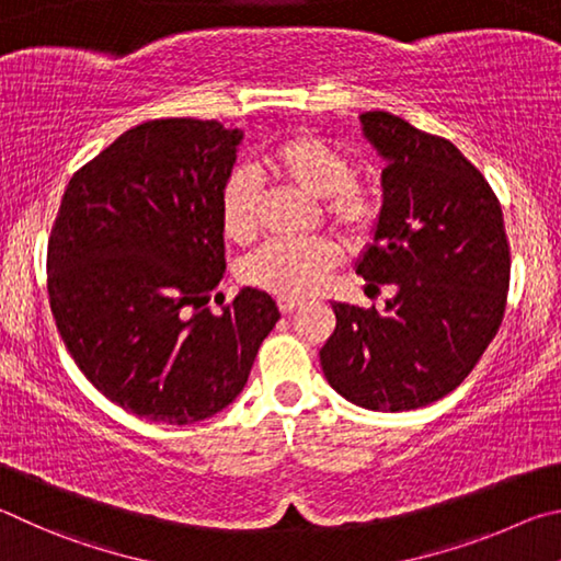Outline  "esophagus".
<instances>
[{
    "mask_svg": "<svg viewBox=\"0 0 561 561\" xmlns=\"http://www.w3.org/2000/svg\"><path fill=\"white\" fill-rule=\"evenodd\" d=\"M278 308H280V312H293V310H298L300 308V300H293V298H278Z\"/></svg>",
    "mask_w": 561,
    "mask_h": 561,
    "instance_id": "esophagus-1",
    "label": "esophagus"
}]
</instances>
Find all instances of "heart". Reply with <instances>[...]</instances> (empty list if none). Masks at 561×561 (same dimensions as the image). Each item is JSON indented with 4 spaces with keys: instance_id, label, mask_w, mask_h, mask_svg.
I'll return each mask as SVG.
<instances>
[{
    "instance_id": "1",
    "label": "heart",
    "mask_w": 561,
    "mask_h": 561,
    "mask_svg": "<svg viewBox=\"0 0 561 561\" xmlns=\"http://www.w3.org/2000/svg\"><path fill=\"white\" fill-rule=\"evenodd\" d=\"M263 164L278 180L318 196L332 221L345 231H365L375 219V196L352 180L350 157L312 133H296L268 147ZM221 229L233 243H249L259 231V184L239 167L221 184ZM340 261V249L330 239L268 241L241 263V278L273 296L302 300L325 286L328 273Z\"/></svg>"
}]
</instances>
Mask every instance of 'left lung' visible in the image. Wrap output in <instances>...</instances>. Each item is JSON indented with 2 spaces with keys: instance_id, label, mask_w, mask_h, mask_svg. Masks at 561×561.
Wrapping results in <instances>:
<instances>
[{
  "instance_id": "8db88e82",
  "label": "left lung",
  "mask_w": 561,
  "mask_h": 561,
  "mask_svg": "<svg viewBox=\"0 0 561 561\" xmlns=\"http://www.w3.org/2000/svg\"><path fill=\"white\" fill-rule=\"evenodd\" d=\"M385 160L381 209L355 271L394 286L385 312L332 302L320 350L330 387L371 411L428 407L463 381L503 322L510 245L485 176L454 142L399 115H359Z\"/></svg>"
}]
</instances>
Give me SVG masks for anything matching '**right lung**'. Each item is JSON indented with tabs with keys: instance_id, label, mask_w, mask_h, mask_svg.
Masks as SVG:
<instances>
[{
	"instance_id": "add662e5",
	"label": "right lung",
	"mask_w": 561,
	"mask_h": 561,
	"mask_svg": "<svg viewBox=\"0 0 561 561\" xmlns=\"http://www.w3.org/2000/svg\"><path fill=\"white\" fill-rule=\"evenodd\" d=\"M241 127L167 117L123 133L66 186L48 241V298L88 381L162 424L219 414L249 381L280 312L241 288L206 308L226 273L219 194Z\"/></svg>"
}]
</instances>
